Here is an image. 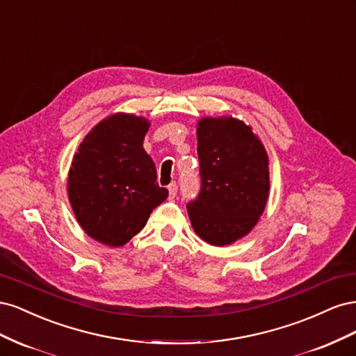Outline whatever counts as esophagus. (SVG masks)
<instances>
[{
  "instance_id": "1",
  "label": "esophagus",
  "mask_w": 356,
  "mask_h": 356,
  "mask_svg": "<svg viewBox=\"0 0 356 356\" xmlns=\"http://www.w3.org/2000/svg\"><path fill=\"white\" fill-rule=\"evenodd\" d=\"M168 191H169V195L174 197V196H177V193H178V186H177V182L175 181H172L170 184L168 186Z\"/></svg>"
}]
</instances>
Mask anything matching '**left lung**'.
<instances>
[{
	"label": "left lung",
	"instance_id": "8db88e82",
	"mask_svg": "<svg viewBox=\"0 0 356 356\" xmlns=\"http://www.w3.org/2000/svg\"><path fill=\"white\" fill-rule=\"evenodd\" d=\"M200 190L187 203L193 229L215 246L230 245L257 224L268 197V159L251 127L233 117L197 124Z\"/></svg>",
	"mask_w": 356,
	"mask_h": 356
}]
</instances>
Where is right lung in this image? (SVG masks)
<instances>
[{
    "instance_id": "right-lung-1",
    "label": "right lung",
    "mask_w": 356,
    "mask_h": 356,
    "mask_svg": "<svg viewBox=\"0 0 356 356\" xmlns=\"http://www.w3.org/2000/svg\"><path fill=\"white\" fill-rule=\"evenodd\" d=\"M148 126L141 117L114 114L92 129L74 156L71 207L83 230L104 245L131 241L168 197L143 147Z\"/></svg>"
}]
</instances>
